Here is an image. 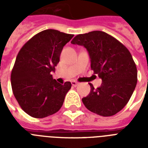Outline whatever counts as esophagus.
Instances as JSON below:
<instances>
[{"mask_svg": "<svg viewBox=\"0 0 148 148\" xmlns=\"http://www.w3.org/2000/svg\"><path fill=\"white\" fill-rule=\"evenodd\" d=\"M71 84L72 86H74V87H77V86L79 84V83H77L76 81H71Z\"/></svg>", "mask_w": 148, "mask_h": 148, "instance_id": "1", "label": "esophagus"}]
</instances>
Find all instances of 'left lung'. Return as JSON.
Returning a JSON list of instances; mask_svg holds the SVG:
<instances>
[{"mask_svg":"<svg viewBox=\"0 0 148 148\" xmlns=\"http://www.w3.org/2000/svg\"><path fill=\"white\" fill-rule=\"evenodd\" d=\"M71 44L84 46L90 59V67L102 80L95 89L82 98L91 112L103 117L116 114L131 98L138 81V71L130 51L112 36L95 31L78 34Z\"/></svg>","mask_w":148,"mask_h":148,"instance_id":"left-lung-1","label":"left lung"}]
</instances>
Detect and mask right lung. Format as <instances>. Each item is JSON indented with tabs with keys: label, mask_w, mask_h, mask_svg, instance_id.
<instances>
[{
	"label": "right lung",
	"mask_w": 148,
	"mask_h": 148,
	"mask_svg": "<svg viewBox=\"0 0 148 148\" xmlns=\"http://www.w3.org/2000/svg\"><path fill=\"white\" fill-rule=\"evenodd\" d=\"M73 37L48 29L37 34L20 50L10 75L11 87L21 108L31 117H47L62 107L71 84H60L51 73L60 61L64 46Z\"/></svg>",
	"instance_id": "right-lung-1"
}]
</instances>
